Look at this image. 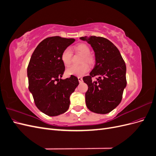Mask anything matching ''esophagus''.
Here are the masks:
<instances>
[{"label": "esophagus", "mask_w": 156, "mask_h": 156, "mask_svg": "<svg viewBox=\"0 0 156 156\" xmlns=\"http://www.w3.org/2000/svg\"><path fill=\"white\" fill-rule=\"evenodd\" d=\"M78 80L79 83H82L83 82V78L81 77H78Z\"/></svg>", "instance_id": "obj_1"}]
</instances>
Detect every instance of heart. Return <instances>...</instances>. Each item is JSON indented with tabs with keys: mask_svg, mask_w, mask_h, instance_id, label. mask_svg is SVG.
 I'll use <instances>...</instances> for the list:
<instances>
[{
	"mask_svg": "<svg viewBox=\"0 0 156 156\" xmlns=\"http://www.w3.org/2000/svg\"><path fill=\"white\" fill-rule=\"evenodd\" d=\"M75 50L78 53L83 55L81 63L83 64L79 66H71L66 69V73L68 75H75V76H82L88 72L89 68L86 64L91 65L94 62L93 56L90 54V49L89 46L85 44H79L74 47ZM72 52L69 48H65L61 53L60 59L65 66H68L72 62Z\"/></svg>",
	"mask_w": 156,
	"mask_h": 156,
	"instance_id": "b5f03b06",
	"label": "heart"
}]
</instances>
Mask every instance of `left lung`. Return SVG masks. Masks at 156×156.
Wrapping results in <instances>:
<instances>
[{
	"label": "left lung",
	"mask_w": 156,
	"mask_h": 156,
	"mask_svg": "<svg viewBox=\"0 0 156 156\" xmlns=\"http://www.w3.org/2000/svg\"><path fill=\"white\" fill-rule=\"evenodd\" d=\"M80 39L90 44L95 52L96 64L89 75L83 77L88 89L86 105L90 111L107 114L120 104L126 86V66L119 49L103 37L90 36ZM96 77V81H92Z\"/></svg>",
	"instance_id": "8db88e82"
}]
</instances>
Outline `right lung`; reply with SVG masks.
Instances as JSON below:
<instances>
[{
	"mask_svg": "<svg viewBox=\"0 0 156 156\" xmlns=\"http://www.w3.org/2000/svg\"><path fill=\"white\" fill-rule=\"evenodd\" d=\"M75 40L60 36L47 37L37 46L28 65L29 90L37 108L48 116H58L67 111L69 96L79 84L74 75L60 79L65 70L61 53Z\"/></svg>",
	"mask_w": 156,
	"mask_h": 156,
	"instance_id": "1",
	"label": "right lung"
}]
</instances>
